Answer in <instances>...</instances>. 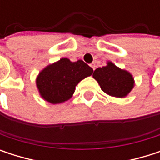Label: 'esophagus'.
I'll use <instances>...</instances> for the list:
<instances>
[{"label": "esophagus", "mask_w": 160, "mask_h": 160, "mask_svg": "<svg viewBox=\"0 0 160 160\" xmlns=\"http://www.w3.org/2000/svg\"><path fill=\"white\" fill-rule=\"evenodd\" d=\"M90 66H91V68H92L93 70L95 69V67H96V66H95V64H94V63H92V64H91Z\"/></svg>", "instance_id": "1"}]
</instances>
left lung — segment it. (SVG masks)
Listing matches in <instances>:
<instances>
[{
    "label": "left lung",
    "instance_id": "1",
    "mask_svg": "<svg viewBox=\"0 0 160 160\" xmlns=\"http://www.w3.org/2000/svg\"><path fill=\"white\" fill-rule=\"evenodd\" d=\"M92 77L97 80L103 92L118 98L127 96L134 86L132 74L120 69L112 62H108L106 67L96 68Z\"/></svg>",
    "mask_w": 160,
    "mask_h": 160
}]
</instances>
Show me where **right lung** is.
I'll list each match as a JSON object with an SVG mask.
<instances>
[{"label": "right lung", "mask_w": 160, "mask_h": 160, "mask_svg": "<svg viewBox=\"0 0 160 160\" xmlns=\"http://www.w3.org/2000/svg\"><path fill=\"white\" fill-rule=\"evenodd\" d=\"M92 72L93 69L82 60L71 62L68 58H61L39 73L36 84L45 101L60 104L70 99L78 83Z\"/></svg>", "instance_id": "right-lung-1"}]
</instances>
